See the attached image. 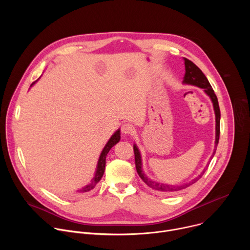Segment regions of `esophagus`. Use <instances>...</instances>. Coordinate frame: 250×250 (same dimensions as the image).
<instances>
[{
  "label": "esophagus",
  "instance_id": "obj_1",
  "mask_svg": "<svg viewBox=\"0 0 250 250\" xmlns=\"http://www.w3.org/2000/svg\"><path fill=\"white\" fill-rule=\"evenodd\" d=\"M122 131L125 134H131V133L134 132V127H133V125L131 124L125 123L122 126Z\"/></svg>",
  "mask_w": 250,
  "mask_h": 250
}]
</instances>
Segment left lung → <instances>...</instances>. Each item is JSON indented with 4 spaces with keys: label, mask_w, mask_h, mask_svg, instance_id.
<instances>
[{
    "label": "left lung",
    "mask_w": 250,
    "mask_h": 250,
    "mask_svg": "<svg viewBox=\"0 0 250 250\" xmlns=\"http://www.w3.org/2000/svg\"><path fill=\"white\" fill-rule=\"evenodd\" d=\"M184 63H185V76H184V80L183 83L184 84H188V85H194L197 86L199 88L204 89L205 93L210 98L211 102H212V105H213V110H215V114H216V141L215 145L217 147L218 144H219V139H220V121H221V112H220V106H219V102H218V98L213 92L209 82L208 81L207 77L205 76V74L202 72V70L196 65L194 64L191 60L184 58ZM133 151H134V160H135V168L136 171L139 175V177L141 178L144 182L150 188L159 191V192H163V193H176L182 191L186 188H188L189 186H191L192 184L196 183L200 178L203 176V174L205 173V171H203L198 177H196L195 179H193L192 181H190L189 183H185V184H180V185H167V184H163V183H157L155 181H152L146 176V174L142 171V163H141V156L139 153V150L137 148V146L134 145L133 146ZM216 152L213 151V153Z\"/></svg>",
    "instance_id": "1"
}]
</instances>
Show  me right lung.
Segmentation results:
<instances>
[{"label": "right lung", "instance_id": "right-lung-1", "mask_svg": "<svg viewBox=\"0 0 250 250\" xmlns=\"http://www.w3.org/2000/svg\"><path fill=\"white\" fill-rule=\"evenodd\" d=\"M35 82H37V81H35ZM35 82H33V83L31 84V86H32ZM120 139H121V130L118 129V130L112 135V137L109 139V141L106 142L105 146L104 147V149H103V151H102V153H101V155H100V157H99V161H98V165H97V170H96L95 176H94V178L92 179L91 183L88 184V185H86L85 187L81 188L80 190H77V193H87V192L93 190V189L96 187V185L99 183V181L101 180V178L103 177L104 172L105 156H106V154L109 153V151L111 150V148H112L115 145L118 144V142L120 141Z\"/></svg>", "mask_w": 250, "mask_h": 250}]
</instances>
